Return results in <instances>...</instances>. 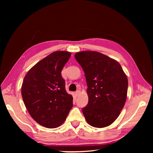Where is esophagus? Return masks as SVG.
I'll return each instance as SVG.
<instances>
[{
    "mask_svg": "<svg viewBox=\"0 0 153 153\" xmlns=\"http://www.w3.org/2000/svg\"><path fill=\"white\" fill-rule=\"evenodd\" d=\"M79 94H80V91H76L75 92V95H76V96H78Z\"/></svg>",
    "mask_w": 153,
    "mask_h": 153,
    "instance_id": "1",
    "label": "esophagus"
}]
</instances>
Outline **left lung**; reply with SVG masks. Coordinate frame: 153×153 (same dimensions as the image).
<instances>
[{
	"instance_id": "8db88e82",
	"label": "left lung",
	"mask_w": 153,
	"mask_h": 153,
	"mask_svg": "<svg viewBox=\"0 0 153 153\" xmlns=\"http://www.w3.org/2000/svg\"><path fill=\"white\" fill-rule=\"evenodd\" d=\"M85 73L88 103L82 112L88 124L95 128L112 124L121 114L127 98L128 81L120 64L95 51L75 55Z\"/></svg>"
}]
</instances>
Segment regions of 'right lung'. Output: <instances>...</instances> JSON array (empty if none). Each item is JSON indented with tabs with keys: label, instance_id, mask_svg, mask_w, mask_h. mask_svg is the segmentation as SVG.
I'll list each match as a JSON object with an SVG mask.
<instances>
[{
	"label": "right lung",
	"instance_id": "right-lung-1",
	"mask_svg": "<svg viewBox=\"0 0 153 153\" xmlns=\"http://www.w3.org/2000/svg\"><path fill=\"white\" fill-rule=\"evenodd\" d=\"M71 53L56 51L30 69L22 85L26 108L36 122L48 128H57L65 121L73 107V96L65 89L62 69Z\"/></svg>",
	"mask_w": 153,
	"mask_h": 153
}]
</instances>
